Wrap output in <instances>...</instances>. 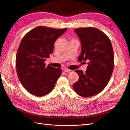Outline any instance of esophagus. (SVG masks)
<instances>
[{
    "mask_svg": "<svg viewBox=\"0 0 130 130\" xmlns=\"http://www.w3.org/2000/svg\"><path fill=\"white\" fill-rule=\"evenodd\" d=\"M64 71L66 72V73H68V72H70V71H71V70H70L68 68H64Z\"/></svg>",
    "mask_w": 130,
    "mask_h": 130,
    "instance_id": "34e87169",
    "label": "esophagus"
}]
</instances>
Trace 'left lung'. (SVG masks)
Listing matches in <instances>:
<instances>
[{
  "instance_id": "left-lung-1",
  "label": "left lung",
  "mask_w": 130,
  "mask_h": 130,
  "mask_svg": "<svg viewBox=\"0 0 130 130\" xmlns=\"http://www.w3.org/2000/svg\"><path fill=\"white\" fill-rule=\"evenodd\" d=\"M81 43L80 62L87 61V70H76L79 80L73 87L82 97L94 96L100 93L107 85L115 66V58L108 37L95 27L75 29Z\"/></svg>"
}]
</instances>
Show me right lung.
Instances as JSON below:
<instances>
[{"label":"right lung","instance_id":"right-lung-1","mask_svg":"<svg viewBox=\"0 0 130 130\" xmlns=\"http://www.w3.org/2000/svg\"><path fill=\"white\" fill-rule=\"evenodd\" d=\"M67 28L56 29L39 26L30 30L22 38L15 57L17 74L26 90L37 96L46 95L54 89L62 70L48 64L57 38Z\"/></svg>","mask_w":130,"mask_h":130}]
</instances>
